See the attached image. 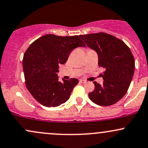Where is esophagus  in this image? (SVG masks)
Segmentation results:
<instances>
[{"mask_svg": "<svg viewBox=\"0 0 148 148\" xmlns=\"http://www.w3.org/2000/svg\"><path fill=\"white\" fill-rule=\"evenodd\" d=\"M80 82H81V84H86V83H87V81L84 79H81L80 80Z\"/></svg>", "mask_w": 148, "mask_h": 148, "instance_id": "34e87169", "label": "esophagus"}]
</instances>
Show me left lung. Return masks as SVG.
<instances>
[{"label":"left lung","instance_id":"8db88e82","mask_svg":"<svg viewBox=\"0 0 148 148\" xmlns=\"http://www.w3.org/2000/svg\"><path fill=\"white\" fill-rule=\"evenodd\" d=\"M89 48L95 51L98 64L105 68L103 84L94 81L95 90L88 96L99 106H108L120 101L127 93L133 78L135 62L125 42L105 33L79 35Z\"/></svg>","mask_w":148,"mask_h":148}]
</instances>
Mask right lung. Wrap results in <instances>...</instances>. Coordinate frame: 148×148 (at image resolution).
<instances>
[{
    "label": "right lung",
    "mask_w": 148,
    "mask_h": 148,
    "mask_svg": "<svg viewBox=\"0 0 148 148\" xmlns=\"http://www.w3.org/2000/svg\"><path fill=\"white\" fill-rule=\"evenodd\" d=\"M78 47H86L79 36L44 35L25 52L23 69L25 86L32 96L46 107H56L67 101L79 83L77 79L58 81L59 65L67 62Z\"/></svg>",
    "instance_id": "add662e5"
}]
</instances>
